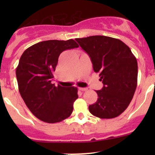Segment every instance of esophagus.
Instances as JSON below:
<instances>
[{
	"label": "esophagus",
	"instance_id": "obj_1",
	"mask_svg": "<svg viewBox=\"0 0 155 155\" xmlns=\"http://www.w3.org/2000/svg\"><path fill=\"white\" fill-rule=\"evenodd\" d=\"M79 90L82 91H85L87 90V87H79Z\"/></svg>",
	"mask_w": 155,
	"mask_h": 155
}]
</instances>
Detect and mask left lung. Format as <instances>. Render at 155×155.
<instances>
[{"label": "left lung", "instance_id": "obj_1", "mask_svg": "<svg viewBox=\"0 0 155 155\" xmlns=\"http://www.w3.org/2000/svg\"><path fill=\"white\" fill-rule=\"evenodd\" d=\"M76 40L91 58L94 70L100 73L104 84L101 90L96 91L97 101L89 106V111L100 118L118 116L129 106L137 88V58L118 39L98 35Z\"/></svg>", "mask_w": 155, "mask_h": 155}]
</instances>
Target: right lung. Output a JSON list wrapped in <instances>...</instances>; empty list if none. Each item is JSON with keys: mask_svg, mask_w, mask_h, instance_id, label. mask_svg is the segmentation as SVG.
<instances>
[{"mask_svg": "<svg viewBox=\"0 0 155 155\" xmlns=\"http://www.w3.org/2000/svg\"><path fill=\"white\" fill-rule=\"evenodd\" d=\"M77 47L72 39L46 40L28 48L20 58L15 70L18 91L33 115L44 122H60L73 112L77 87L55 86L51 81L61 53Z\"/></svg>", "mask_w": 155, "mask_h": 155, "instance_id": "1", "label": "right lung"}]
</instances>
